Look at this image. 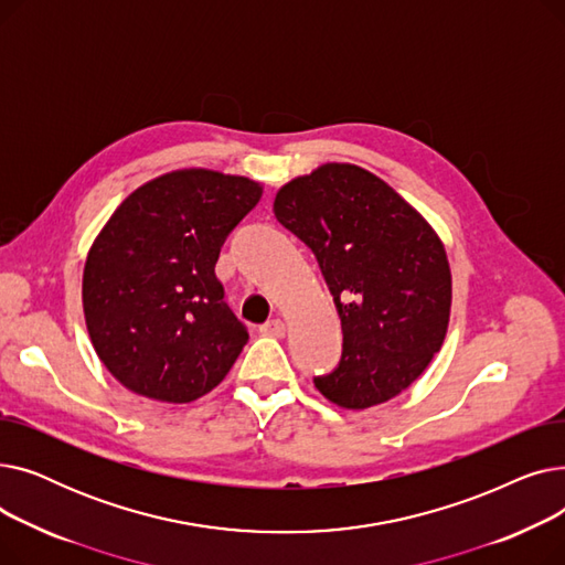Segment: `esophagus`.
<instances>
[{
  "label": "esophagus",
  "mask_w": 565,
  "mask_h": 565,
  "mask_svg": "<svg viewBox=\"0 0 565 565\" xmlns=\"http://www.w3.org/2000/svg\"><path fill=\"white\" fill-rule=\"evenodd\" d=\"M260 332H263L265 337L281 339V337L286 334V324H284V320H281V318H273V320H267V322L263 324Z\"/></svg>",
  "instance_id": "1"
}]
</instances>
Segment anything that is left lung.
I'll return each mask as SVG.
<instances>
[{"instance_id":"8db88e82","label":"left lung","mask_w":565,"mask_h":565,"mask_svg":"<svg viewBox=\"0 0 565 565\" xmlns=\"http://www.w3.org/2000/svg\"><path fill=\"white\" fill-rule=\"evenodd\" d=\"M275 215L313 252L341 318V360L313 377L318 392L348 409L398 396L449 328L451 270L437 233L354 164L295 178L277 192Z\"/></svg>"}]
</instances>
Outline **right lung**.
<instances>
[{
    "label": "right lung",
    "mask_w": 565,
    "mask_h": 565,
    "mask_svg": "<svg viewBox=\"0 0 565 565\" xmlns=\"http://www.w3.org/2000/svg\"><path fill=\"white\" fill-rule=\"evenodd\" d=\"M260 192L243 175L185 169L116 207L86 256L82 302L98 358L124 387L190 403L231 371L249 334L215 265Z\"/></svg>",
    "instance_id": "right-lung-1"
}]
</instances>
